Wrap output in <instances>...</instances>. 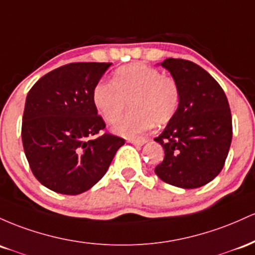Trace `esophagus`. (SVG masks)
Segmentation results:
<instances>
[{"label": "esophagus", "instance_id": "1", "mask_svg": "<svg viewBox=\"0 0 255 255\" xmlns=\"http://www.w3.org/2000/svg\"><path fill=\"white\" fill-rule=\"evenodd\" d=\"M128 141H130L131 143H133V144H136V145H143L145 142H147V139L143 138V137H137V138H130Z\"/></svg>", "mask_w": 255, "mask_h": 255}]
</instances>
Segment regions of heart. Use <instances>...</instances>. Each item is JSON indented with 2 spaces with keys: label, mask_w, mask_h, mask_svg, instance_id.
<instances>
[{
  "label": "heart",
  "mask_w": 255,
  "mask_h": 255,
  "mask_svg": "<svg viewBox=\"0 0 255 255\" xmlns=\"http://www.w3.org/2000/svg\"><path fill=\"white\" fill-rule=\"evenodd\" d=\"M130 101L133 112L114 124V131L135 137L156 125H165L176 116L181 90L172 76L153 66L133 62L118 68L112 83H97L93 91L96 110L108 124H113Z\"/></svg>",
  "instance_id": "obj_1"
}]
</instances>
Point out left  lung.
Returning <instances> with one entry per match:
<instances>
[{"label": "left lung", "mask_w": 255, "mask_h": 255, "mask_svg": "<svg viewBox=\"0 0 255 255\" xmlns=\"http://www.w3.org/2000/svg\"><path fill=\"white\" fill-rule=\"evenodd\" d=\"M181 90L176 116L154 141L165 156L155 173L165 183L184 189L202 187L224 167L233 119L224 90L207 71L189 60L168 58L161 62Z\"/></svg>", "instance_id": "8db88e82"}]
</instances>
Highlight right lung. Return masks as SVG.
<instances>
[{
  "mask_svg": "<svg viewBox=\"0 0 255 255\" xmlns=\"http://www.w3.org/2000/svg\"><path fill=\"white\" fill-rule=\"evenodd\" d=\"M111 62H72L43 76L31 88L21 125L24 151L33 176L65 195L89 190L107 172L122 137L105 132L93 101L95 85Z\"/></svg>",
  "mask_w": 255,
  "mask_h": 255,
  "instance_id": "obj_1",
  "label": "right lung"
}]
</instances>
